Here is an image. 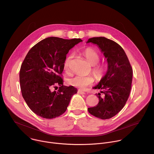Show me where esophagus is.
I'll return each instance as SVG.
<instances>
[{"label": "esophagus", "instance_id": "obj_1", "mask_svg": "<svg viewBox=\"0 0 154 154\" xmlns=\"http://www.w3.org/2000/svg\"><path fill=\"white\" fill-rule=\"evenodd\" d=\"M78 93L80 94H82V95L86 94V93H85V92H83V91H81V90H79V91H78Z\"/></svg>", "mask_w": 154, "mask_h": 154}]
</instances>
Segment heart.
I'll return each mask as SVG.
<instances>
[{
    "instance_id": "heart-1",
    "label": "heart",
    "mask_w": 154,
    "mask_h": 154,
    "mask_svg": "<svg viewBox=\"0 0 154 154\" xmlns=\"http://www.w3.org/2000/svg\"><path fill=\"white\" fill-rule=\"evenodd\" d=\"M84 56L91 65H95L92 68V72L98 79H100L103 77L105 72V68L101 65H95L100 61V56L96 51L91 48H86L83 52ZM72 55H69L65 60L64 69L67 71L69 69V64ZM94 82V79L92 75H76L68 80L69 85L80 88L85 89L86 87L92 85Z\"/></svg>"
}]
</instances>
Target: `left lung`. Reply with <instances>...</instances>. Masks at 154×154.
Returning a JSON list of instances; mask_svg holds the SVG:
<instances>
[{"label":"left lung","instance_id":"8db88e82","mask_svg":"<svg viewBox=\"0 0 154 154\" xmlns=\"http://www.w3.org/2000/svg\"><path fill=\"white\" fill-rule=\"evenodd\" d=\"M96 44L108 62V70L98 84L93 88L101 90L98 93V103L89 108L92 116L109 119L117 114L125 106L129 98L132 80V68L123 49L116 42L104 37L89 38L87 43Z\"/></svg>","mask_w":154,"mask_h":154}]
</instances>
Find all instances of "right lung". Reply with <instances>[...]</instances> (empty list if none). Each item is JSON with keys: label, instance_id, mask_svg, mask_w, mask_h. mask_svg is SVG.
<instances>
[{"label": "right lung", "instance_id": "add662e5", "mask_svg": "<svg viewBox=\"0 0 154 154\" xmlns=\"http://www.w3.org/2000/svg\"><path fill=\"white\" fill-rule=\"evenodd\" d=\"M80 42V38L50 37L28 51L20 70V89L28 107L37 116L47 119L61 116L77 92L74 87L63 85L62 73L66 54ZM57 85L58 91H53Z\"/></svg>", "mask_w": 154, "mask_h": 154}]
</instances>
